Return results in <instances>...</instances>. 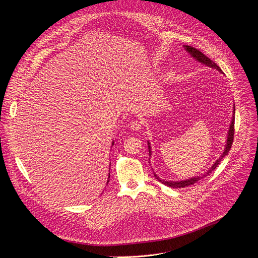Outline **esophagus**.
<instances>
[{
  "label": "esophagus",
  "instance_id": "esophagus-1",
  "mask_svg": "<svg viewBox=\"0 0 258 258\" xmlns=\"http://www.w3.org/2000/svg\"><path fill=\"white\" fill-rule=\"evenodd\" d=\"M130 127L133 130V131H139L142 128V123L140 121H132L130 123Z\"/></svg>",
  "mask_w": 258,
  "mask_h": 258
}]
</instances>
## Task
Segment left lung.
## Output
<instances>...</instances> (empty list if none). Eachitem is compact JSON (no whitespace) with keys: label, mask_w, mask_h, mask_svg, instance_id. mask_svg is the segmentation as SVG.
I'll return each instance as SVG.
<instances>
[{"label":"left lung","mask_w":258,"mask_h":258,"mask_svg":"<svg viewBox=\"0 0 258 258\" xmlns=\"http://www.w3.org/2000/svg\"><path fill=\"white\" fill-rule=\"evenodd\" d=\"M185 49H186L196 60H198L199 62H201V63H203V64H205V65H207V66H209V67H212V68H215V69H217V70H219V71H222V70H220V68H219L212 60H210L208 57H206V56H205L202 52H200L199 50H197V49H195V48H193V47H191V46H185ZM234 111H235V109H234ZM234 115H235V114H234ZM234 135H235V116H233V120H232L231 125H230V130H229V134H228V140H227V145H226V149H225L224 153L222 154V156H220V157L216 160V162L212 165V167H211L205 174H203V175H201V176L192 177V178H189V179H186V180H180V181H166V180H162V179H160V178L154 173L155 177H156L159 181H161L162 183H164L165 186L170 187V188H183V187H188V186H190V185H193V183L197 182V181L200 180L202 177L206 176V175L209 174L212 170H214V169L217 167V165L219 164V162L222 161V159H223L225 156L228 155V153L230 152L231 147H232L233 141H234ZM148 145H149V143H148ZM148 148H149V154L151 155L150 145L148 146Z\"/></svg>","instance_id":"1"}]
</instances>
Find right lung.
<instances>
[{"instance_id": "right-lung-1", "label": "right lung", "mask_w": 258, "mask_h": 258, "mask_svg": "<svg viewBox=\"0 0 258 258\" xmlns=\"http://www.w3.org/2000/svg\"><path fill=\"white\" fill-rule=\"evenodd\" d=\"M112 145H113V143H112ZM109 177H110V173H109ZM108 182H109V179L107 180V183H108Z\"/></svg>"}]
</instances>
